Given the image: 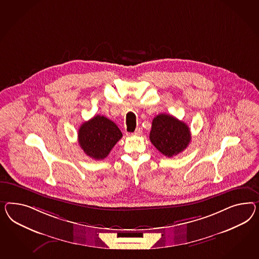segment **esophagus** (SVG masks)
<instances>
[{
  "mask_svg": "<svg viewBox=\"0 0 259 259\" xmlns=\"http://www.w3.org/2000/svg\"><path fill=\"white\" fill-rule=\"evenodd\" d=\"M141 133H142V129H141V128H137L136 131L134 132L133 135H135V136H140Z\"/></svg>",
  "mask_w": 259,
  "mask_h": 259,
  "instance_id": "obj_1",
  "label": "esophagus"
}]
</instances>
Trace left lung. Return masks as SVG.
<instances>
[{"instance_id":"8db88e82","label":"left lung","mask_w":259,"mask_h":259,"mask_svg":"<svg viewBox=\"0 0 259 259\" xmlns=\"http://www.w3.org/2000/svg\"><path fill=\"white\" fill-rule=\"evenodd\" d=\"M189 126L171 115L159 114L153 119L150 140L161 154L172 157L189 146Z\"/></svg>"}]
</instances>
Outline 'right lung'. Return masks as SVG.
<instances>
[{
  "mask_svg": "<svg viewBox=\"0 0 259 259\" xmlns=\"http://www.w3.org/2000/svg\"><path fill=\"white\" fill-rule=\"evenodd\" d=\"M122 137L118 126L104 116L84 121L78 131V142L84 154L95 160L105 158Z\"/></svg>",
  "mask_w": 259,
  "mask_h": 259,
  "instance_id": "obj_1",
  "label": "right lung"
}]
</instances>
